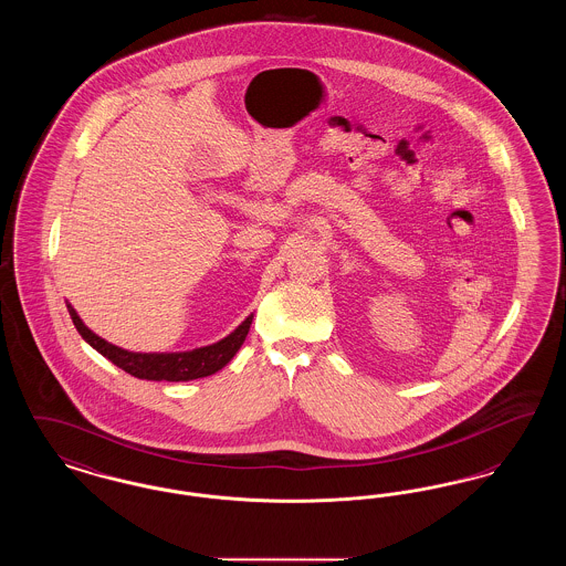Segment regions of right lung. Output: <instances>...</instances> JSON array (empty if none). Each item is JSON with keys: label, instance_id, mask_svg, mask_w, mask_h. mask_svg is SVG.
I'll list each match as a JSON object with an SVG mask.
<instances>
[{"label": "right lung", "instance_id": "obj_1", "mask_svg": "<svg viewBox=\"0 0 566 566\" xmlns=\"http://www.w3.org/2000/svg\"><path fill=\"white\" fill-rule=\"evenodd\" d=\"M67 310L78 333L95 350L104 354L108 360H112L116 367H120L123 371H127L129 376L155 379V381H161V379L189 381V379L212 376L216 371H220L235 356V352L242 348L243 339L252 324V316H248L229 337H224L214 346H206L199 350L180 352V354H135V352L116 348L108 342H104L102 337H97L93 331H88L70 303H67Z\"/></svg>", "mask_w": 566, "mask_h": 566}]
</instances>
